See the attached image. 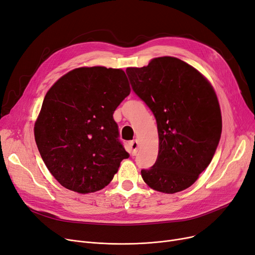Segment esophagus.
<instances>
[{
  "mask_svg": "<svg viewBox=\"0 0 255 255\" xmlns=\"http://www.w3.org/2000/svg\"><path fill=\"white\" fill-rule=\"evenodd\" d=\"M128 144H129V147L131 149V154L132 155H136L137 150H138V142L136 140H132Z\"/></svg>",
  "mask_w": 255,
  "mask_h": 255,
  "instance_id": "1",
  "label": "esophagus"
}]
</instances>
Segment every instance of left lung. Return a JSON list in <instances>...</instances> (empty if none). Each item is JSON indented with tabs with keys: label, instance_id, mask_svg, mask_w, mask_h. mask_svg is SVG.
Returning <instances> with one entry per match:
<instances>
[{
	"label": "left lung",
	"instance_id": "left-lung-1",
	"mask_svg": "<svg viewBox=\"0 0 255 255\" xmlns=\"http://www.w3.org/2000/svg\"><path fill=\"white\" fill-rule=\"evenodd\" d=\"M131 88L153 113L159 153L143 180L173 194L197 180L216 152L222 131L219 102L211 83L174 57L154 58L147 66L128 67Z\"/></svg>",
	"mask_w": 255,
	"mask_h": 255
}]
</instances>
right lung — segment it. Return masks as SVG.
Instances as JSON below:
<instances>
[{
    "instance_id": "add662e5",
    "label": "right lung",
    "mask_w": 255,
    "mask_h": 255,
    "mask_svg": "<svg viewBox=\"0 0 255 255\" xmlns=\"http://www.w3.org/2000/svg\"><path fill=\"white\" fill-rule=\"evenodd\" d=\"M129 92L125 71L104 66L76 68L47 91L34 136L60 185L87 194L110 184L120 162L129 156L113 118Z\"/></svg>"
}]
</instances>
